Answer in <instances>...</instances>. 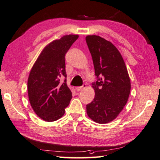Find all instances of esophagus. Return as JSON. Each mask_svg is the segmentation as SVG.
<instances>
[{
    "mask_svg": "<svg viewBox=\"0 0 160 160\" xmlns=\"http://www.w3.org/2000/svg\"><path fill=\"white\" fill-rule=\"evenodd\" d=\"M86 84H83L82 86L76 87V90L77 91H81V90H82L84 88H86Z\"/></svg>",
    "mask_w": 160,
    "mask_h": 160,
    "instance_id": "esophagus-1",
    "label": "esophagus"
}]
</instances>
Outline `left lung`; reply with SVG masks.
<instances>
[{"mask_svg": "<svg viewBox=\"0 0 160 160\" xmlns=\"http://www.w3.org/2000/svg\"><path fill=\"white\" fill-rule=\"evenodd\" d=\"M86 41L91 54L97 81L92 83L95 98L86 105L88 117L98 123L112 121L127 103L131 83L125 62L114 45L98 35Z\"/></svg>", "mask_w": 160, "mask_h": 160, "instance_id": "1", "label": "left lung"}]
</instances>
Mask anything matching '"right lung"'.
<instances>
[{"label":"right lung","instance_id":"1","mask_svg":"<svg viewBox=\"0 0 160 160\" xmlns=\"http://www.w3.org/2000/svg\"><path fill=\"white\" fill-rule=\"evenodd\" d=\"M79 35H65L44 47L33 65L28 79L30 103L45 121L53 122L64 115L72 99L66 83L65 56ZM66 78L61 83L60 79Z\"/></svg>","mask_w":160,"mask_h":160}]
</instances>
